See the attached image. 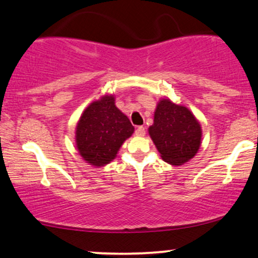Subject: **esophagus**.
I'll use <instances>...</instances> for the list:
<instances>
[{
  "label": "esophagus",
  "instance_id": "34e87169",
  "mask_svg": "<svg viewBox=\"0 0 258 258\" xmlns=\"http://www.w3.org/2000/svg\"><path fill=\"white\" fill-rule=\"evenodd\" d=\"M136 136H138V137H144V136H145V127H144V126H138V127H137Z\"/></svg>",
  "mask_w": 258,
  "mask_h": 258
}]
</instances>
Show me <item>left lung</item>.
I'll list each match as a JSON object with an SVG mask.
<instances>
[{
  "mask_svg": "<svg viewBox=\"0 0 258 258\" xmlns=\"http://www.w3.org/2000/svg\"><path fill=\"white\" fill-rule=\"evenodd\" d=\"M149 135L161 159L173 166L192 159L202 144V127L194 113L169 98L158 101Z\"/></svg>",
  "mask_w": 258,
  "mask_h": 258,
  "instance_id": "1",
  "label": "left lung"
}]
</instances>
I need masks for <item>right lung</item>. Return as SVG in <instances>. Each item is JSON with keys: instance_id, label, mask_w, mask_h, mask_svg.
<instances>
[{"instance_id": "right-lung-1", "label": "right lung", "mask_w": 258, "mask_h": 258, "mask_svg": "<svg viewBox=\"0 0 258 258\" xmlns=\"http://www.w3.org/2000/svg\"><path fill=\"white\" fill-rule=\"evenodd\" d=\"M133 132L130 119L115 106L114 95L105 94L82 112L75 127V144L86 163L101 167L114 159Z\"/></svg>"}]
</instances>
